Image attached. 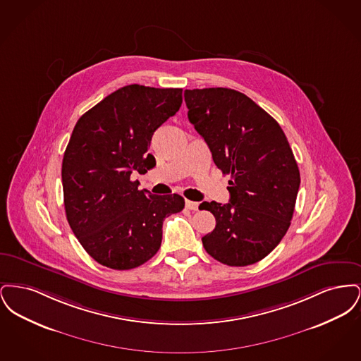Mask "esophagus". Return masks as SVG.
Segmentation results:
<instances>
[{
  "label": "esophagus",
  "instance_id": "1",
  "mask_svg": "<svg viewBox=\"0 0 361 361\" xmlns=\"http://www.w3.org/2000/svg\"><path fill=\"white\" fill-rule=\"evenodd\" d=\"M185 207H187L188 209L196 211V209L199 208V203H196V202H190V200H185Z\"/></svg>",
  "mask_w": 361,
  "mask_h": 361
}]
</instances>
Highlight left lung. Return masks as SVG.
Segmentation results:
<instances>
[{
  "mask_svg": "<svg viewBox=\"0 0 361 361\" xmlns=\"http://www.w3.org/2000/svg\"><path fill=\"white\" fill-rule=\"evenodd\" d=\"M188 119L228 174L230 202H204L216 226L204 235L211 257L246 267L286 235L300 185L299 168L279 123L246 94L227 87L187 89Z\"/></svg>",
  "mask_w": 361,
  "mask_h": 361,
  "instance_id": "obj_1",
  "label": "left lung"
}]
</instances>
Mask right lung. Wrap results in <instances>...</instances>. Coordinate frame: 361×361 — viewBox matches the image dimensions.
<instances>
[{
  "mask_svg": "<svg viewBox=\"0 0 361 361\" xmlns=\"http://www.w3.org/2000/svg\"><path fill=\"white\" fill-rule=\"evenodd\" d=\"M183 89L127 85L85 112L62 162L65 211L86 253L106 268L127 271L154 256L164 219L184 197L139 190L131 174L155 166L149 152L155 130L176 115Z\"/></svg>",
  "mask_w": 361,
  "mask_h": 361,
  "instance_id": "add662e5",
  "label": "right lung"
}]
</instances>
